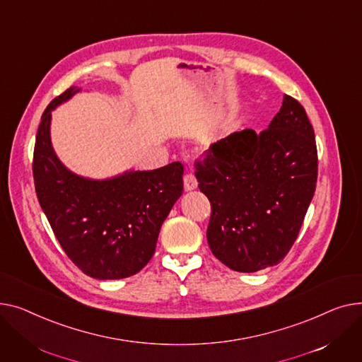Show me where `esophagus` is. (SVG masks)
<instances>
[{
  "instance_id": "1",
  "label": "esophagus",
  "mask_w": 362,
  "mask_h": 362,
  "mask_svg": "<svg viewBox=\"0 0 362 362\" xmlns=\"http://www.w3.org/2000/svg\"><path fill=\"white\" fill-rule=\"evenodd\" d=\"M197 180H196V177L191 174V173H188V174H185L184 175V188H185V191H191V189H196L197 188Z\"/></svg>"
}]
</instances>
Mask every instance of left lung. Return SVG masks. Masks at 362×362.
Wrapping results in <instances>:
<instances>
[{
    "mask_svg": "<svg viewBox=\"0 0 362 362\" xmlns=\"http://www.w3.org/2000/svg\"><path fill=\"white\" fill-rule=\"evenodd\" d=\"M317 146L304 106L284 96L269 129L235 132L196 160L210 202L207 243L235 272L281 263L298 237L317 182Z\"/></svg>",
    "mask_w": 362,
    "mask_h": 362,
    "instance_id": "left-lung-1",
    "label": "left lung"
}]
</instances>
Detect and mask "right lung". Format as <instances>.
I'll return each instance as SVG.
<instances>
[{
  "mask_svg": "<svg viewBox=\"0 0 362 362\" xmlns=\"http://www.w3.org/2000/svg\"><path fill=\"white\" fill-rule=\"evenodd\" d=\"M78 89L57 96L42 114L33 151L39 204L69 259L90 278L122 279L140 272L156 250L159 230L181 197L184 166L130 171L111 180L83 178L57 158L51 111Z\"/></svg>",
  "mask_w": 362,
  "mask_h": 362,
  "instance_id": "right-lung-1",
  "label": "right lung"
}]
</instances>
